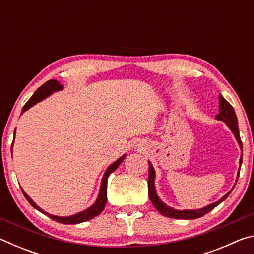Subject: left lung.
Returning <instances> with one entry per match:
<instances>
[{
    "label": "left lung",
    "mask_w": 254,
    "mask_h": 254,
    "mask_svg": "<svg viewBox=\"0 0 254 254\" xmlns=\"http://www.w3.org/2000/svg\"><path fill=\"white\" fill-rule=\"evenodd\" d=\"M220 113H218L215 119L220 120V121H223L226 123V126L230 127V130L233 132V134L235 136L236 141L241 148V151H242V141H241L240 137V132H239V127H238V118H236L235 111L232 105L227 102L224 97L220 95ZM241 165H242V153H241V158H240V168ZM240 176V169L238 171V177H236V182H238V178ZM154 178H156V173H154V169L151 163L149 162V179H148V190H149V197L150 200H151L152 205L157 208L159 213H161L162 215H165L167 217H171V218H178V220H195V218H198L204 216L205 214L209 213L210 210L214 209L217 205H220L223 200H224L227 196L231 194V191L233 190V188L235 187V185L233 188L227 192L226 195L222 197L220 200L215 201L213 204H209L208 206H205L203 208L199 209H185V210H177L169 207L167 206L165 203H162L161 199L159 198L156 191V187H154Z\"/></svg>",
    "instance_id": "8db88e82"
}]
</instances>
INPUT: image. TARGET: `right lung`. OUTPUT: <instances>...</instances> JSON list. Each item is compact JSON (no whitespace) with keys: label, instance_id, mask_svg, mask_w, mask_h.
Here are the masks:
<instances>
[{"label":"right lung","instance_id":"right-lung-1","mask_svg":"<svg viewBox=\"0 0 254 254\" xmlns=\"http://www.w3.org/2000/svg\"><path fill=\"white\" fill-rule=\"evenodd\" d=\"M64 87L62 85L59 84V81H57L56 79H50L48 81H46L44 85H41L39 88L37 89L36 92H34L33 95L31 96V98L25 103V105L23 106V110H22V113L24 111L29 110L30 107L33 106L36 103L40 102L44 100V98L48 97L50 94H53L54 92H57L60 91V89H63ZM14 135H15V131H14ZM11 151H12V147H11ZM124 158H126V154L122 156L120 159H118L117 161H114L112 165L109 167V168L106 169L104 176H103V179H102V184H101V188H100V194H98V197L95 203H94L91 207H88L87 209L83 210V212H80L78 214H75V215H71V216H67V217H60V216H55V215H50L48 213H46L45 210H42L40 207H38V206L33 203V200L30 198V197L25 194V192L22 190L23 195L27 200L29 201L30 204H31L34 208L39 210V212L44 213L46 215H48V216L51 218V220H54L56 222H59V223H63V224H78V223H83L86 221H89L94 218L97 215H100L102 213V210L104 209L105 207V204H106V200H107V178H109V176L113 173V171L117 170L118 167L121 165V162L124 160Z\"/></svg>","mask_w":254,"mask_h":254}]
</instances>
